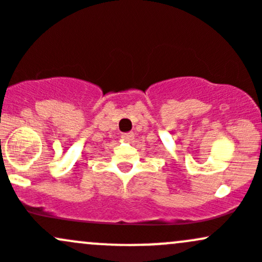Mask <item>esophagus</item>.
Listing matches in <instances>:
<instances>
[{
    "label": "esophagus",
    "instance_id": "1",
    "mask_svg": "<svg viewBox=\"0 0 262 262\" xmlns=\"http://www.w3.org/2000/svg\"><path fill=\"white\" fill-rule=\"evenodd\" d=\"M122 137L123 140H126V141H130V140L134 139V132H127V134H122Z\"/></svg>",
    "mask_w": 262,
    "mask_h": 262
}]
</instances>
